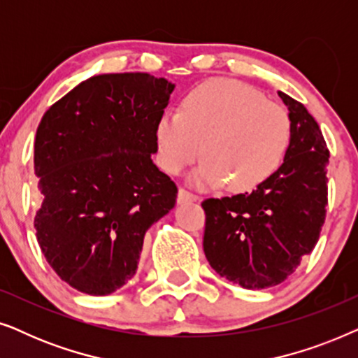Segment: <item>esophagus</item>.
Masks as SVG:
<instances>
[{"label":"esophagus","instance_id":"esophagus-1","mask_svg":"<svg viewBox=\"0 0 358 358\" xmlns=\"http://www.w3.org/2000/svg\"><path fill=\"white\" fill-rule=\"evenodd\" d=\"M197 200H199V195L189 192V190H185V189H182V187L179 189V192H178V203L197 202Z\"/></svg>","mask_w":358,"mask_h":358}]
</instances>
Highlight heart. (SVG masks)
I'll return each mask as SVG.
<instances>
[{
    "label": "heart",
    "mask_w": 358,
    "mask_h": 358,
    "mask_svg": "<svg viewBox=\"0 0 358 358\" xmlns=\"http://www.w3.org/2000/svg\"><path fill=\"white\" fill-rule=\"evenodd\" d=\"M158 163L178 174L200 153L202 164L190 174L197 187L244 192L278 169L292 140L288 112L266 101L252 86L229 78H213L195 86L182 110L166 109L155 127Z\"/></svg>",
    "instance_id": "obj_1"
}]
</instances>
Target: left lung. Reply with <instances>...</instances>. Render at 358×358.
Returning a JSON list of instances; mask_svg holds the SVG:
<instances>
[{"label": "left lung", "mask_w": 358, "mask_h": 358, "mask_svg": "<svg viewBox=\"0 0 358 358\" xmlns=\"http://www.w3.org/2000/svg\"><path fill=\"white\" fill-rule=\"evenodd\" d=\"M292 140L280 168L252 192L207 199L203 251L210 266L248 290L282 283L315 249L326 218L329 150L306 107L278 91Z\"/></svg>", "instance_id": "1"}]
</instances>
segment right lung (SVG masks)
I'll use <instances>...</instances> for the list:
<instances>
[{"instance_id": "1", "label": "right lung", "mask_w": 358, "mask_h": 358, "mask_svg": "<svg viewBox=\"0 0 358 358\" xmlns=\"http://www.w3.org/2000/svg\"><path fill=\"white\" fill-rule=\"evenodd\" d=\"M173 91L148 73L97 75L57 101L37 127V241L78 292L102 296L124 287L145 233L174 208L178 187L151 159Z\"/></svg>"}]
</instances>
